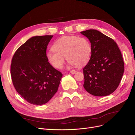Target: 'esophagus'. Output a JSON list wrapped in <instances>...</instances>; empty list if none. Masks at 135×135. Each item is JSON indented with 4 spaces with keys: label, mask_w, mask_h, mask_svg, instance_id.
<instances>
[{
    "label": "esophagus",
    "mask_w": 135,
    "mask_h": 135,
    "mask_svg": "<svg viewBox=\"0 0 135 135\" xmlns=\"http://www.w3.org/2000/svg\"><path fill=\"white\" fill-rule=\"evenodd\" d=\"M71 74H74L75 73H76V71L74 70H71L70 72Z\"/></svg>",
    "instance_id": "obj_1"
}]
</instances>
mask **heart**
Listing matches in <instances>:
<instances>
[{"mask_svg":"<svg viewBox=\"0 0 135 135\" xmlns=\"http://www.w3.org/2000/svg\"><path fill=\"white\" fill-rule=\"evenodd\" d=\"M53 50L47 52L48 62L56 69H61L66 57L70 65L83 66L90 59L92 48L88 40L82 36H64L57 40Z\"/></svg>","mask_w":135,"mask_h":135,"instance_id":"heart-1","label":"heart"}]
</instances>
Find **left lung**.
Segmentation results:
<instances>
[{"mask_svg":"<svg viewBox=\"0 0 135 135\" xmlns=\"http://www.w3.org/2000/svg\"><path fill=\"white\" fill-rule=\"evenodd\" d=\"M91 43L90 60L83 68V87L96 96H105L118 88L124 65L121 52L114 40L93 29L80 32Z\"/></svg>","mask_w":135,"mask_h":135,"instance_id":"1","label":"left lung"}]
</instances>
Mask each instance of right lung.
I'll use <instances>...</instances> for the list:
<instances>
[{"label": "right lung", "instance_id": "obj_1", "mask_svg": "<svg viewBox=\"0 0 135 135\" xmlns=\"http://www.w3.org/2000/svg\"><path fill=\"white\" fill-rule=\"evenodd\" d=\"M53 35L36 36L20 46L12 59L11 75L16 90L28 103H47L58 90L62 74L49 63L47 47Z\"/></svg>", "mask_w": 135, "mask_h": 135}]
</instances>
